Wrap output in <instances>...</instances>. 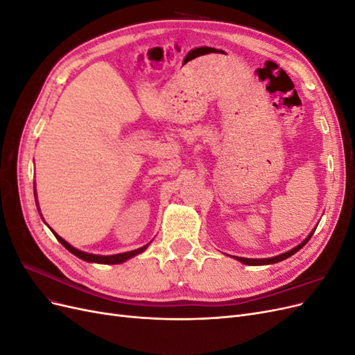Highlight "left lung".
I'll return each mask as SVG.
<instances>
[{
	"label": "left lung",
	"mask_w": 355,
	"mask_h": 355,
	"mask_svg": "<svg viewBox=\"0 0 355 355\" xmlns=\"http://www.w3.org/2000/svg\"><path fill=\"white\" fill-rule=\"evenodd\" d=\"M313 234H314V231L311 232L308 237H306V240L304 241V243H300L299 245H296L295 249H292L290 252H286V253H283V254H280V256H275V257H268V259H247V257H235V259H239L240 262H243V263H245V265H270V263H275V262H280V261H284V259H287V257H290L292 254H295L296 252H299L300 249H302V247L309 241V239L313 237Z\"/></svg>",
	"instance_id": "left-lung-1"
}]
</instances>
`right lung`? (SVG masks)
Returning <instances> with one entry per match:
<instances>
[{"mask_svg": "<svg viewBox=\"0 0 355 355\" xmlns=\"http://www.w3.org/2000/svg\"><path fill=\"white\" fill-rule=\"evenodd\" d=\"M53 234H55V237H56L63 245H65L67 249H68L72 254L78 256L80 259H83V261L96 262V263H121V262H124V261H127V259H130V257L139 254L141 252H144V250L146 249V247H148V244H146V245L141 247V249H136V250H132V252H125V253H120V254H111V256H99V254H90V253H85V252L73 249V247H72L71 244H68L62 237H59V235H58L56 232H53Z\"/></svg>", "mask_w": 355, "mask_h": 355, "instance_id": "add662e5", "label": "right lung"}]
</instances>
